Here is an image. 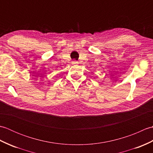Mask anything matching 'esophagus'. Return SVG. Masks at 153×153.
I'll return each instance as SVG.
<instances>
[{
  "mask_svg": "<svg viewBox=\"0 0 153 153\" xmlns=\"http://www.w3.org/2000/svg\"><path fill=\"white\" fill-rule=\"evenodd\" d=\"M78 64V62H77V61H74L73 62V64Z\"/></svg>",
  "mask_w": 153,
  "mask_h": 153,
  "instance_id": "1",
  "label": "esophagus"
}]
</instances>
